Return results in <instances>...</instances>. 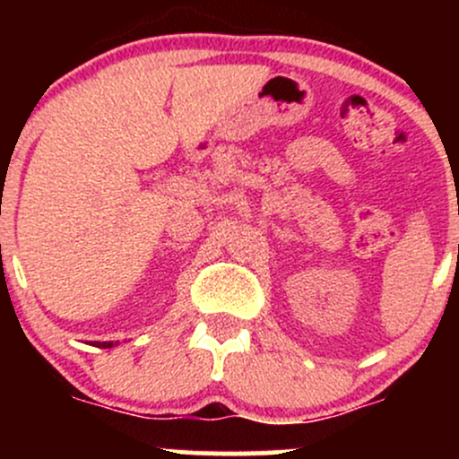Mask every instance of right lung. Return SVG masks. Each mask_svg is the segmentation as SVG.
<instances>
[{"mask_svg":"<svg viewBox=\"0 0 459 459\" xmlns=\"http://www.w3.org/2000/svg\"><path fill=\"white\" fill-rule=\"evenodd\" d=\"M116 343H112V341H103V343H101V341H97V347H103V350H108V347H114Z\"/></svg>","mask_w":459,"mask_h":459,"instance_id":"add662e5","label":"right lung"}]
</instances>
